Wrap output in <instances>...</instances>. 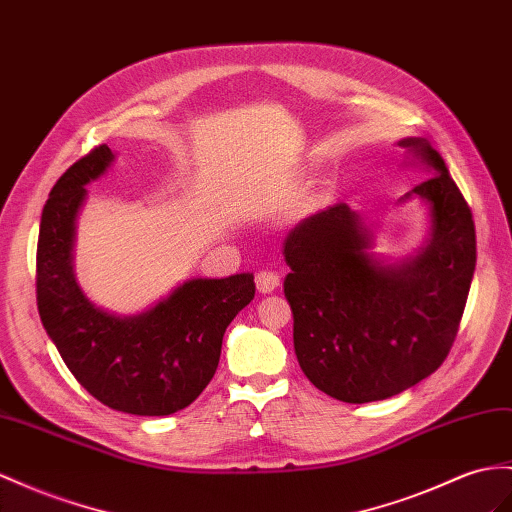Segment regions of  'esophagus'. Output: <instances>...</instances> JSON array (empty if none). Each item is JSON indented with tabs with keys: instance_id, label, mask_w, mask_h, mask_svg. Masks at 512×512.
Returning <instances> with one entry per match:
<instances>
[{
	"instance_id": "obj_1",
	"label": "esophagus",
	"mask_w": 512,
	"mask_h": 512,
	"mask_svg": "<svg viewBox=\"0 0 512 512\" xmlns=\"http://www.w3.org/2000/svg\"><path fill=\"white\" fill-rule=\"evenodd\" d=\"M255 283H257V290L261 294H270L281 285V277L277 270H259L255 277Z\"/></svg>"
}]
</instances>
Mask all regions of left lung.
I'll use <instances>...</instances> for the list:
<instances>
[{
    "label": "left lung",
    "mask_w": 512,
    "mask_h": 512,
    "mask_svg": "<svg viewBox=\"0 0 512 512\" xmlns=\"http://www.w3.org/2000/svg\"><path fill=\"white\" fill-rule=\"evenodd\" d=\"M428 168L400 201H426L430 238L415 257L385 264L346 203L305 218L283 242L294 350L309 381L350 404L417 385L448 357L476 270L471 209L426 138L398 142Z\"/></svg>",
    "instance_id": "8db88e82"
}]
</instances>
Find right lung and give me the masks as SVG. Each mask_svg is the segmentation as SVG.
Here are the masks:
<instances>
[{"label":"right lung","instance_id":"right-lung-1","mask_svg":"<svg viewBox=\"0 0 512 512\" xmlns=\"http://www.w3.org/2000/svg\"><path fill=\"white\" fill-rule=\"evenodd\" d=\"M114 162L108 144L77 160L51 188L36 248L38 316L62 361L90 396L114 411L170 415L212 381L222 335L255 298L251 272L192 279L138 316L97 307L75 279V220L86 183Z\"/></svg>","mask_w":512,"mask_h":512}]
</instances>
